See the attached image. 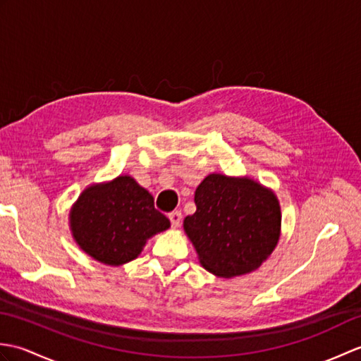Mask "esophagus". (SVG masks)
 <instances>
[{
    "label": "esophagus",
    "instance_id": "esophagus-1",
    "mask_svg": "<svg viewBox=\"0 0 361 361\" xmlns=\"http://www.w3.org/2000/svg\"><path fill=\"white\" fill-rule=\"evenodd\" d=\"M169 220H171V224L173 228H178L181 225V220H183V216L180 211H173L169 214Z\"/></svg>",
    "mask_w": 361,
    "mask_h": 361
}]
</instances>
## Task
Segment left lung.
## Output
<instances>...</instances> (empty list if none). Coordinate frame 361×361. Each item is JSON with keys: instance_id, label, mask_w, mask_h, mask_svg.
<instances>
[{"instance_id": "obj_1", "label": "left lung", "mask_w": 361, "mask_h": 361, "mask_svg": "<svg viewBox=\"0 0 361 361\" xmlns=\"http://www.w3.org/2000/svg\"><path fill=\"white\" fill-rule=\"evenodd\" d=\"M197 211L183 221L202 267L217 278L257 270L281 237V204L250 176L209 173L195 189Z\"/></svg>"}]
</instances>
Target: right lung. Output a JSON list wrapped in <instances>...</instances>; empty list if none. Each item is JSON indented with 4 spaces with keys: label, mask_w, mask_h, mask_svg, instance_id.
Instances as JSON below:
<instances>
[{
    "label": "right lung",
    "mask_w": 361,
    "mask_h": 361,
    "mask_svg": "<svg viewBox=\"0 0 361 361\" xmlns=\"http://www.w3.org/2000/svg\"><path fill=\"white\" fill-rule=\"evenodd\" d=\"M171 228L153 197L133 176L119 175L82 190L70 211L74 242L90 257L119 267L141 255L145 243Z\"/></svg>",
    "instance_id": "obj_1"
}]
</instances>
